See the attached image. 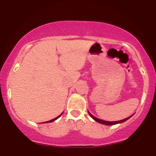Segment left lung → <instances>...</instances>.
<instances>
[{"label":"left lung","instance_id":"obj_1","mask_svg":"<svg viewBox=\"0 0 156 156\" xmlns=\"http://www.w3.org/2000/svg\"><path fill=\"white\" fill-rule=\"evenodd\" d=\"M89 115L91 116V117H92V119H94V120L98 122H99V123H101V124H103V125H116V124H118V123H121V122H125V121L128 120V119H129V118H130V117H132V116H130V117H128V118H125V119H122V120H119V121H115V122H108V121L102 120V119H98V118L94 117V116H92V114H91L90 113H89Z\"/></svg>","mask_w":156,"mask_h":156}]
</instances>
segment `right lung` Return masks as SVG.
I'll return each mask as SVG.
<instances>
[{
    "label": "right lung",
    "mask_w": 156,
    "mask_h": 156,
    "mask_svg": "<svg viewBox=\"0 0 156 156\" xmlns=\"http://www.w3.org/2000/svg\"><path fill=\"white\" fill-rule=\"evenodd\" d=\"M62 114H60V115H59V116H58V117H55V119H51V120H50V121H47V122H53V121H55V119H58V117H61V115H62ZM42 123H44V122H42Z\"/></svg>",
    "instance_id": "obj_1"
}]
</instances>
